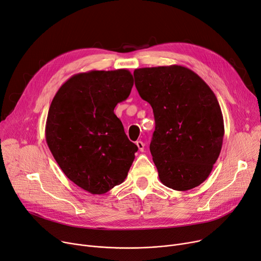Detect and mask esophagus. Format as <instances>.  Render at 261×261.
I'll return each instance as SVG.
<instances>
[{"mask_svg":"<svg viewBox=\"0 0 261 261\" xmlns=\"http://www.w3.org/2000/svg\"><path fill=\"white\" fill-rule=\"evenodd\" d=\"M136 146H138L140 151H144V148H145V144L142 142V141H139L136 142Z\"/></svg>","mask_w":261,"mask_h":261,"instance_id":"esophagus-1","label":"esophagus"}]
</instances>
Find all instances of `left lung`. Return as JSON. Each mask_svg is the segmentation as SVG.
<instances>
[{
	"instance_id": "1",
	"label": "left lung",
	"mask_w": 261,
	"mask_h": 261,
	"mask_svg": "<svg viewBox=\"0 0 261 261\" xmlns=\"http://www.w3.org/2000/svg\"><path fill=\"white\" fill-rule=\"evenodd\" d=\"M133 74L140 96L153 110L150 152L161 182L180 191L199 186L223 143V115L216 95L185 66L142 67Z\"/></svg>"
}]
</instances>
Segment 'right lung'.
Returning a JSON list of instances; mask_svg holds the SVG:
<instances>
[{
    "label": "right lung",
    "instance_id": "1",
    "mask_svg": "<svg viewBox=\"0 0 261 261\" xmlns=\"http://www.w3.org/2000/svg\"><path fill=\"white\" fill-rule=\"evenodd\" d=\"M132 87L133 76L125 68L79 73L64 82L50 103L47 146L68 179L92 195L125 181L138 151L114 114Z\"/></svg>",
    "mask_w": 261,
    "mask_h": 261
}]
</instances>
